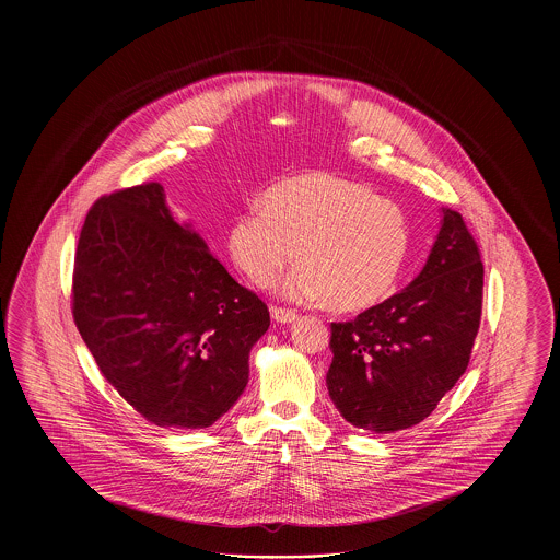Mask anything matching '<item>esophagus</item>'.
<instances>
[{"label":"esophagus","mask_w":560,"mask_h":560,"mask_svg":"<svg viewBox=\"0 0 560 560\" xmlns=\"http://www.w3.org/2000/svg\"><path fill=\"white\" fill-rule=\"evenodd\" d=\"M272 319L277 320V323H293V320L298 319V313L292 311V308H283V306H272Z\"/></svg>","instance_id":"34e87169"}]
</instances>
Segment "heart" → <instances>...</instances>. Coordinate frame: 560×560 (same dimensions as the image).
I'll return each instance as SVG.
<instances>
[{
	"mask_svg": "<svg viewBox=\"0 0 560 560\" xmlns=\"http://www.w3.org/2000/svg\"><path fill=\"white\" fill-rule=\"evenodd\" d=\"M229 254L241 272L268 288L283 283L293 300H317L340 313L372 308L393 295L411 254V224L373 188L331 174H304L268 188L262 206L237 213Z\"/></svg>",
	"mask_w": 560,
	"mask_h": 560,
	"instance_id": "b5f03b06",
	"label": "heart"
}]
</instances>
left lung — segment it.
<instances>
[{
  "instance_id": "left-lung-1",
  "label": "left lung",
  "mask_w": 560,
  "mask_h": 560,
  "mask_svg": "<svg viewBox=\"0 0 560 560\" xmlns=\"http://www.w3.org/2000/svg\"><path fill=\"white\" fill-rule=\"evenodd\" d=\"M479 245L464 218L443 222L422 272L354 320L331 323L327 390L352 427H416L466 372L482 308Z\"/></svg>"
}]
</instances>
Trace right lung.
<instances>
[{
    "label": "right lung",
    "instance_id": "1",
    "mask_svg": "<svg viewBox=\"0 0 560 560\" xmlns=\"http://www.w3.org/2000/svg\"><path fill=\"white\" fill-rule=\"evenodd\" d=\"M73 319L108 384L151 424L208 428L240 399L270 325L160 183L101 197L73 268Z\"/></svg>",
    "mask_w": 560,
    "mask_h": 560
}]
</instances>
